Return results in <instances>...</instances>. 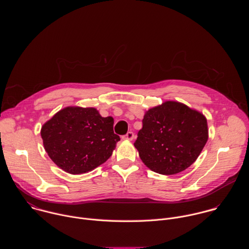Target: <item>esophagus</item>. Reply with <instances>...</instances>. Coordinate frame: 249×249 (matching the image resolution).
<instances>
[{
  "mask_svg": "<svg viewBox=\"0 0 249 249\" xmlns=\"http://www.w3.org/2000/svg\"><path fill=\"white\" fill-rule=\"evenodd\" d=\"M122 139L126 140V141H132L134 139V133L133 132H128L126 135L122 136Z\"/></svg>",
  "mask_w": 249,
  "mask_h": 249,
  "instance_id": "34e87169",
  "label": "esophagus"
}]
</instances>
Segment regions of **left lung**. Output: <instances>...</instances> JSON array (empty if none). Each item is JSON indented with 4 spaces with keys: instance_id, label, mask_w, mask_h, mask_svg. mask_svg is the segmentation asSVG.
I'll list each match as a JSON object with an SVG mask.
<instances>
[{
    "instance_id": "8db88e82",
    "label": "left lung",
    "mask_w": 249,
    "mask_h": 249,
    "mask_svg": "<svg viewBox=\"0 0 249 249\" xmlns=\"http://www.w3.org/2000/svg\"><path fill=\"white\" fill-rule=\"evenodd\" d=\"M208 141L206 117L183 103L165 101L149 109L134 146L153 171L172 175L185 170Z\"/></svg>"
}]
</instances>
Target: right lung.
<instances>
[{"instance_id":"1","label":"right lung","mask_w":249,"mask_h":249,"mask_svg":"<svg viewBox=\"0 0 249 249\" xmlns=\"http://www.w3.org/2000/svg\"><path fill=\"white\" fill-rule=\"evenodd\" d=\"M113 123L112 117H102L93 107L69 106L42 126L44 149L64 171L89 172L107 160L120 141Z\"/></svg>"}]
</instances>
